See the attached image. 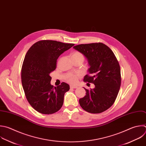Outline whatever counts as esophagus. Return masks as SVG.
<instances>
[{
    "label": "esophagus",
    "mask_w": 146,
    "mask_h": 146,
    "mask_svg": "<svg viewBox=\"0 0 146 146\" xmlns=\"http://www.w3.org/2000/svg\"><path fill=\"white\" fill-rule=\"evenodd\" d=\"M70 88H73V89H76V88H78V86H76V85H70Z\"/></svg>",
    "instance_id": "1"
}]
</instances>
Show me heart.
Segmentation results:
<instances>
[{
    "label": "heart",
    "instance_id": "1",
    "mask_svg": "<svg viewBox=\"0 0 146 146\" xmlns=\"http://www.w3.org/2000/svg\"><path fill=\"white\" fill-rule=\"evenodd\" d=\"M71 58L73 61H81L82 63L85 59L84 55L78 51L74 52L71 54ZM80 77V74L78 73L77 74H73V73H69L68 74L65 79L66 81L71 84H75L77 82L78 78Z\"/></svg>",
    "mask_w": 146,
    "mask_h": 146
}]
</instances>
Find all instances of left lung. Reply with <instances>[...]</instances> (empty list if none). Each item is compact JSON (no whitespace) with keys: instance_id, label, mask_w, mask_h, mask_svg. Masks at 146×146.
<instances>
[{"instance_id":"left-lung-1","label":"left lung","mask_w":146,"mask_h":146,"mask_svg":"<svg viewBox=\"0 0 146 146\" xmlns=\"http://www.w3.org/2000/svg\"><path fill=\"white\" fill-rule=\"evenodd\" d=\"M88 59L90 66L84 81L95 88L86 89V95L79 100L83 110L91 113H100L115 103L121 85L119 62L111 48L101 42L78 44L73 47Z\"/></svg>"}]
</instances>
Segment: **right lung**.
<instances>
[{"label": "right lung", "mask_w": 146, "mask_h": 146, "mask_svg": "<svg viewBox=\"0 0 146 146\" xmlns=\"http://www.w3.org/2000/svg\"><path fill=\"white\" fill-rule=\"evenodd\" d=\"M74 45L41 40L27 51L22 67V84L28 102L37 112L49 115L61 108L64 94L70 87L65 82L54 87L50 84V73L56 69L59 56Z\"/></svg>", "instance_id": "right-lung-1"}]
</instances>
